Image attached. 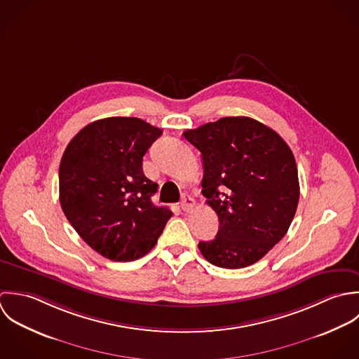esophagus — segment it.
<instances>
[{"label":"esophagus","instance_id":"1","mask_svg":"<svg viewBox=\"0 0 359 359\" xmlns=\"http://www.w3.org/2000/svg\"><path fill=\"white\" fill-rule=\"evenodd\" d=\"M180 207H182V210L184 212H190V211H193L196 208V201L190 196H183Z\"/></svg>","mask_w":359,"mask_h":359}]
</instances>
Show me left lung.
I'll return each mask as SVG.
<instances>
[{"mask_svg":"<svg viewBox=\"0 0 359 359\" xmlns=\"http://www.w3.org/2000/svg\"><path fill=\"white\" fill-rule=\"evenodd\" d=\"M203 156V194L219 230L198 248L212 265L258 262L283 237L299 200L298 172L286 142L247 116H227L183 133Z\"/></svg>","mask_w":359,"mask_h":359,"instance_id":"left-lung-1","label":"left lung"}]
</instances>
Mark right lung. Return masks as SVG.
Listing matches in <instances>:
<instances>
[{"instance_id": "1", "label": "right lung", "mask_w": 359, "mask_h": 359, "mask_svg": "<svg viewBox=\"0 0 359 359\" xmlns=\"http://www.w3.org/2000/svg\"><path fill=\"white\" fill-rule=\"evenodd\" d=\"M161 135L139 118H105L83 128L62 155V211L77 234L111 261L148 254L172 216L152 204L158 184L143 172V156Z\"/></svg>"}]
</instances>
